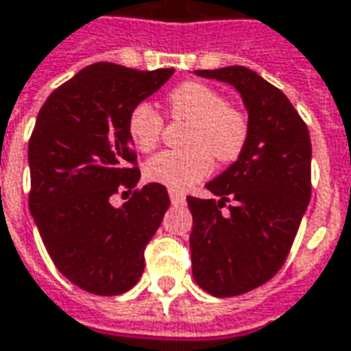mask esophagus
Segmentation results:
<instances>
[{"label":"esophagus","instance_id":"1","mask_svg":"<svg viewBox=\"0 0 351 351\" xmlns=\"http://www.w3.org/2000/svg\"><path fill=\"white\" fill-rule=\"evenodd\" d=\"M168 193H170L171 204H183V202H185V193L181 189H173V187H171Z\"/></svg>","mask_w":351,"mask_h":351}]
</instances>
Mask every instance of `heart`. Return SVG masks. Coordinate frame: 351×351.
Here are the masks:
<instances>
[{"instance_id": "b5f03b06", "label": "heart", "mask_w": 351, "mask_h": 351, "mask_svg": "<svg viewBox=\"0 0 351 351\" xmlns=\"http://www.w3.org/2000/svg\"><path fill=\"white\" fill-rule=\"evenodd\" d=\"M173 118L189 120L185 149L162 151L147 162V178L173 189L189 187L206 178L219 162H233L245 151L250 125L246 114L227 105L223 95L202 82H183L168 95ZM164 120L149 103H139L128 116V134L139 151H152L162 137Z\"/></svg>"}]
</instances>
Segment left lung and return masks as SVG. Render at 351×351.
I'll return each instance as SVG.
<instances>
[{
  "mask_svg": "<svg viewBox=\"0 0 351 351\" xmlns=\"http://www.w3.org/2000/svg\"><path fill=\"white\" fill-rule=\"evenodd\" d=\"M195 74L231 84L248 110L245 151L206 183L216 199L187 197L193 277L208 294L227 298L262 287L291 252L311 197V141L287 95L254 70Z\"/></svg>",
  "mask_w": 351,
  "mask_h": 351,
  "instance_id": "1",
  "label": "left lung"
}]
</instances>
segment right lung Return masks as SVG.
<instances>
[{"label":"right lung","mask_w":351,"mask_h":351,"mask_svg":"<svg viewBox=\"0 0 351 351\" xmlns=\"http://www.w3.org/2000/svg\"><path fill=\"white\" fill-rule=\"evenodd\" d=\"M171 74L95 62L40 108L28 143L30 214L55 267L86 292L116 296L143 275L147 243L170 206L168 191L149 183L120 208L110 199L141 178L128 116Z\"/></svg>","instance_id":"right-lung-1"}]
</instances>
